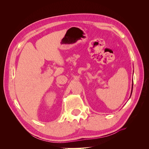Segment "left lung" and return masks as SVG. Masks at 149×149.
Instances as JSON below:
<instances>
[{
    "mask_svg": "<svg viewBox=\"0 0 149 149\" xmlns=\"http://www.w3.org/2000/svg\"><path fill=\"white\" fill-rule=\"evenodd\" d=\"M132 88H133V84H132ZM131 94H132V93H131Z\"/></svg>",
    "mask_w": 149,
    "mask_h": 149,
    "instance_id": "obj_1",
    "label": "left lung"
}]
</instances>
